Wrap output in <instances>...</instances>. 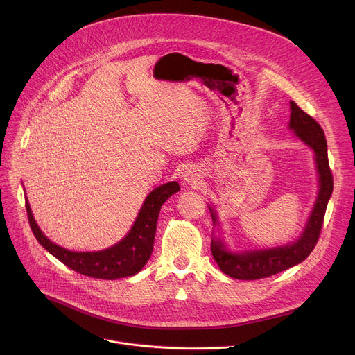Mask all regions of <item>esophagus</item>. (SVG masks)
Returning a JSON list of instances; mask_svg holds the SVG:
<instances>
[{"mask_svg": "<svg viewBox=\"0 0 355 355\" xmlns=\"http://www.w3.org/2000/svg\"><path fill=\"white\" fill-rule=\"evenodd\" d=\"M184 181L188 184H195L196 182V174L192 170H187L184 173Z\"/></svg>", "mask_w": 355, "mask_h": 355, "instance_id": "obj_1", "label": "esophagus"}]
</instances>
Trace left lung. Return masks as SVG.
Instances as JSON below:
<instances>
[{"mask_svg":"<svg viewBox=\"0 0 355 355\" xmlns=\"http://www.w3.org/2000/svg\"><path fill=\"white\" fill-rule=\"evenodd\" d=\"M289 128L295 130V135L300 140L315 150L318 173L320 175V189L315 208L308 220L305 232L302 233L297 241L289 245L233 254V252L226 250L225 244L219 239L212 240L211 251L215 261L218 263L219 268L232 278L260 279L282 272L305 260L313 251L319 240L327 202L333 192V174L329 166L326 136L320 125L311 115L303 112L293 101H291ZM209 211L212 214L214 223H216L215 214L211 208Z\"/></svg>","mask_w":355,"mask_h":355,"instance_id":"obj_1","label":"left lung"}]
</instances>
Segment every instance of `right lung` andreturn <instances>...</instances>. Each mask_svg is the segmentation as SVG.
I'll list each match as a JSON object with an SVG mask.
<instances>
[{
    "label": "right lung",
    "mask_w": 355,
    "mask_h": 355,
    "mask_svg": "<svg viewBox=\"0 0 355 355\" xmlns=\"http://www.w3.org/2000/svg\"><path fill=\"white\" fill-rule=\"evenodd\" d=\"M178 191L180 185L175 181L163 184L151 191L147 195L139 216L128 236L107 250L94 252L70 251L50 241L36 225L28 200H25V207L28 212V220L36 240L50 254L55 256L64 266L78 274L99 279H118L137 274L148 261L151 251H153L155 234L162 205L173 193Z\"/></svg>",
    "instance_id": "1"
}]
</instances>
